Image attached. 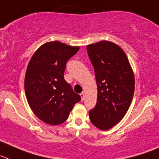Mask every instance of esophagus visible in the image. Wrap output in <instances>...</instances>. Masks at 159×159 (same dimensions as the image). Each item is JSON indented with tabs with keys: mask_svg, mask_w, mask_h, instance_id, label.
<instances>
[{
	"mask_svg": "<svg viewBox=\"0 0 159 159\" xmlns=\"http://www.w3.org/2000/svg\"><path fill=\"white\" fill-rule=\"evenodd\" d=\"M80 95H81V101H83V100H84V98H85V94H84V93H80Z\"/></svg>",
	"mask_w": 159,
	"mask_h": 159,
	"instance_id": "esophagus-1",
	"label": "esophagus"
}]
</instances>
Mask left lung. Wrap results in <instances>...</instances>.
<instances>
[{"mask_svg":"<svg viewBox=\"0 0 159 159\" xmlns=\"http://www.w3.org/2000/svg\"><path fill=\"white\" fill-rule=\"evenodd\" d=\"M98 86L96 106L89 110L91 122L106 130L118 123L131 104L134 76L127 57L116 44L102 41L87 46Z\"/></svg>","mask_w":159,"mask_h":159,"instance_id":"left-lung-1","label":"left lung"}]
</instances>
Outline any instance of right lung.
Here are the masks:
<instances>
[{
    "label": "right lung",
    "mask_w": 159,
    "mask_h": 159,
    "mask_svg": "<svg viewBox=\"0 0 159 159\" xmlns=\"http://www.w3.org/2000/svg\"><path fill=\"white\" fill-rule=\"evenodd\" d=\"M79 50L59 41H51L36 51L25 78L26 98L38 118L49 125L66 121L81 96L64 79L66 63Z\"/></svg>",
    "instance_id": "1"
}]
</instances>
